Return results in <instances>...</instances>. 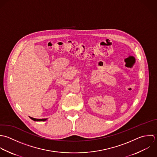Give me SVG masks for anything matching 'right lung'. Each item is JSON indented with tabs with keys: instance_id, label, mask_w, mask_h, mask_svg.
<instances>
[{
	"instance_id": "obj_1",
	"label": "right lung",
	"mask_w": 157,
	"mask_h": 157,
	"mask_svg": "<svg viewBox=\"0 0 157 157\" xmlns=\"http://www.w3.org/2000/svg\"><path fill=\"white\" fill-rule=\"evenodd\" d=\"M29 117L34 121H44L47 119H35V118H33V117Z\"/></svg>"
}]
</instances>
